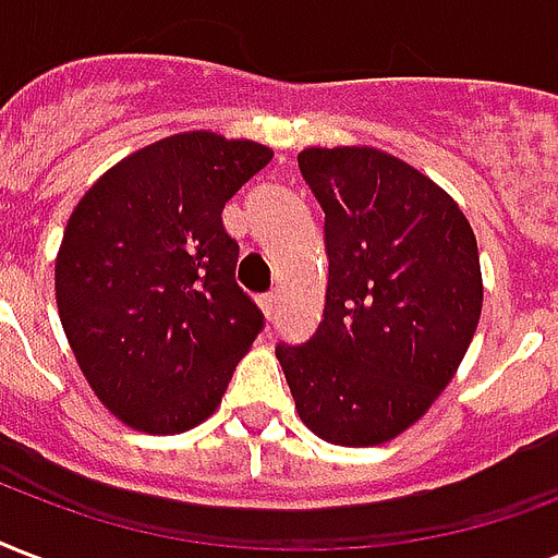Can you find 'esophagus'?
<instances>
[{
    "instance_id": "obj_1",
    "label": "esophagus",
    "mask_w": 558,
    "mask_h": 558,
    "mask_svg": "<svg viewBox=\"0 0 558 558\" xmlns=\"http://www.w3.org/2000/svg\"><path fill=\"white\" fill-rule=\"evenodd\" d=\"M260 307H263V313H266V318H275L278 316V292H266V295L260 298Z\"/></svg>"
}]
</instances>
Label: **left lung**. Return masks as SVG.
I'll list each match as a JSON object with an SVG mask.
<instances>
[{"label":"left lung","instance_id":"left-lung-1","mask_svg":"<svg viewBox=\"0 0 558 558\" xmlns=\"http://www.w3.org/2000/svg\"><path fill=\"white\" fill-rule=\"evenodd\" d=\"M298 169L325 210V316L275 354L318 439L383 445L430 410L474 339L477 240L439 184L380 148H304Z\"/></svg>","mask_w":558,"mask_h":558}]
</instances>
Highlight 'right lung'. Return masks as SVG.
Returning <instances> with one entry per match:
<instances>
[{
  "instance_id": "add662e5",
  "label": "right lung",
  "mask_w": 558,
  "mask_h": 558,
  "mask_svg": "<svg viewBox=\"0 0 558 558\" xmlns=\"http://www.w3.org/2000/svg\"><path fill=\"white\" fill-rule=\"evenodd\" d=\"M271 148L190 131L108 169L63 231L54 298L81 372L128 427L184 433L216 412L263 330L233 278L225 202Z\"/></svg>"
}]
</instances>
